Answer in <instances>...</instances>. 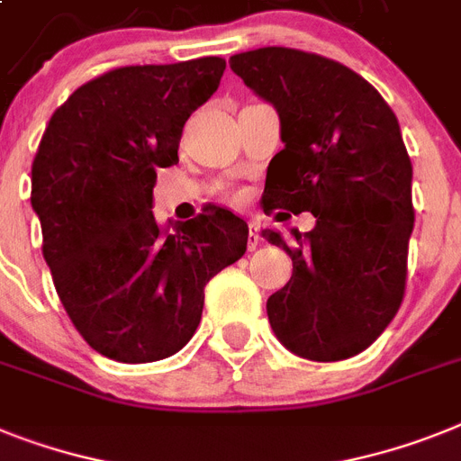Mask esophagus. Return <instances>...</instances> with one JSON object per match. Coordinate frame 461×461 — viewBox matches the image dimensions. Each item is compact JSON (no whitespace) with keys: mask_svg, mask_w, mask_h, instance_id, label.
<instances>
[{"mask_svg":"<svg viewBox=\"0 0 461 461\" xmlns=\"http://www.w3.org/2000/svg\"><path fill=\"white\" fill-rule=\"evenodd\" d=\"M247 247H249V252L258 247V228L254 221H249V238H247Z\"/></svg>","mask_w":461,"mask_h":461,"instance_id":"obj_1","label":"esophagus"}]
</instances>
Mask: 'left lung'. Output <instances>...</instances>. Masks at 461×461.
I'll return each instance as SVG.
<instances>
[{
  "label": "left lung",
  "instance_id": "left-lung-1",
  "mask_svg": "<svg viewBox=\"0 0 461 461\" xmlns=\"http://www.w3.org/2000/svg\"><path fill=\"white\" fill-rule=\"evenodd\" d=\"M230 70L280 117L285 148L268 165L264 212L315 216L313 230L292 228V242L261 230L294 266L266 302L268 322L294 356L351 358L386 330L405 292L412 165L398 120L358 72L315 53L254 49L230 56Z\"/></svg>",
  "mask_w": 461,
  "mask_h": 461
}]
</instances>
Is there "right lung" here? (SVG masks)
I'll use <instances>...</instances> for the list:
<instances>
[{"mask_svg": "<svg viewBox=\"0 0 461 461\" xmlns=\"http://www.w3.org/2000/svg\"><path fill=\"white\" fill-rule=\"evenodd\" d=\"M219 56L129 66L79 86L49 120L32 162L41 252L72 325L117 363H153L195 334L204 285L247 249L228 209L174 230L153 216L158 169L176 165L185 120L219 89Z\"/></svg>", "mask_w": 461, "mask_h": 461, "instance_id": "obj_1", "label": "right lung"}]
</instances>
